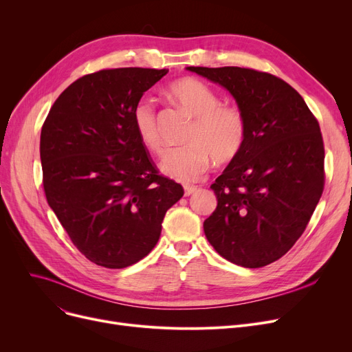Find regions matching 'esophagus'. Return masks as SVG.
Returning <instances> with one entry per match:
<instances>
[{
  "mask_svg": "<svg viewBox=\"0 0 352 352\" xmlns=\"http://www.w3.org/2000/svg\"><path fill=\"white\" fill-rule=\"evenodd\" d=\"M197 190H198L197 187H192V186L190 187V186H187V187H184V194H186V197H188V195L194 194Z\"/></svg>",
  "mask_w": 352,
  "mask_h": 352,
  "instance_id": "1",
  "label": "esophagus"
}]
</instances>
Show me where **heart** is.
Segmentation results:
<instances>
[{"instance_id":"1","label":"heart","mask_w":352,"mask_h":352,"mask_svg":"<svg viewBox=\"0 0 352 352\" xmlns=\"http://www.w3.org/2000/svg\"><path fill=\"white\" fill-rule=\"evenodd\" d=\"M168 92L184 111L194 117V122L186 137L188 144L165 151L160 165L165 175L181 182H192L206 173L211 158L217 164H224L238 155L247 133L241 111L232 105H221L217 92L194 78L174 82ZM133 122L142 145L158 153L161 140L151 98L137 102Z\"/></svg>"}]
</instances>
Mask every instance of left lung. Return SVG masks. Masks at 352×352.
<instances>
[{"label":"left lung","instance_id":"left-lung-1","mask_svg":"<svg viewBox=\"0 0 352 352\" xmlns=\"http://www.w3.org/2000/svg\"><path fill=\"white\" fill-rule=\"evenodd\" d=\"M226 88L241 111L245 141L211 186L204 232L227 261L260 268L302 235L324 190V142L304 98L281 78L241 67H187Z\"/></svg>","mask_w":352,"mask_h":352}]
</instances>
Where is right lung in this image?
<instances>
[{
  "instance_id": "1",
  "label": "right lung",
  "mask_w": 352,
  "mask_h": 352,
  "mask_svg": "<svg viewBox=\"0 0 352 352\" xmlns=\"http://www.w3.org/2000/svg\"><path fill=\"white\" fill-rule=\"evenodd\" d=\"M168 69H102L72 82L41 129L48 204L80 252L125 268L151 252L161 224L184 195L158 175L140 141L133 111Z\"/></svg>"
}]
</instances>
